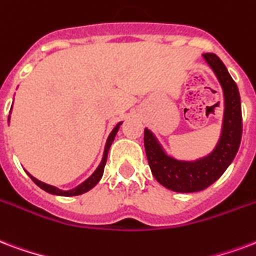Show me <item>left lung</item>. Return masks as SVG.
Here are the masks:
<instances>
[{
  "instance_id": "obj_1",
  "label": "left lung",
  "mask_w": 256,
  "mask_h": 256,
  "mask_svg": "<svg viewBox=\"0 0 256 256\" xmlns=\"http://www.w3.org/2000/svg\"><path fill=\"white\" fill-rule=\"evenodd\" d=\"M204 58L214 72L224 90L222 130L214 150L196 162L176 160L164 152L150 130L145 128L144 132L145 152L154 179L176 192H196L213 184L234 162L242 141L243 122L238 85L216 54L206 52Z\"/></svg>"
}]
</instances>
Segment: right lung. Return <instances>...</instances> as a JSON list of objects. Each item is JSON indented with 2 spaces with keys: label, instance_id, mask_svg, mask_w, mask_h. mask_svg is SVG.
I'll return each mask as SVG.
<instances>
[{
  "label": "right lung",
  "instance_id": "add662e5",
  "mask_svg": "<svg viewBox=\"0 0 256 256\" xmlns=\"http://www.w3.org/2000/svg\"><path fill=\"white\" fill-rule=\"evenodd\" d=\"M122 123H118L115 128H114V130L111 132V134L108 136V140H107V144H106V148H104V154H103V160H102V162H100V166H98V170L92 174V175L86 179V180L84 182V183H81L80 186H77L76 188H73V190H69V191H62L60 190V188H56V187L54 186H50V184H46V183H43V182L38 180L36 178H34V176H31L30 174V178H31L32 180H34V183L36 184V186H39L42 188V190L47 191V192H50V194H54V196H80V194H84V192H86V191H90V188H94L98 183H99V180L102 179V176H103V172H104V166H106V162H107V156H108V150H110V146H111V144H112L114 138H115V136H116V133H118L119 130V126H120Z\"/></svg>",
  "mask_w": 256,
  "mask_h": 256
}]
</instances>
